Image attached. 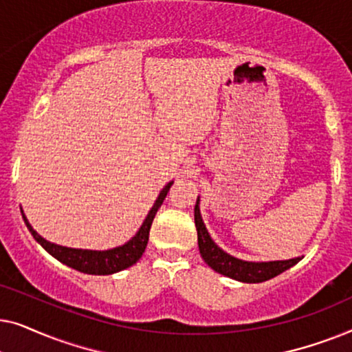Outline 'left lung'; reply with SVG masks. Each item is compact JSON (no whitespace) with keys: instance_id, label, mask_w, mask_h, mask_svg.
<instances>
[{"instance_id":"left-lung-1","label":"left lung","mask_w":352,"mask_h":352,"mask_svg":"<svg viewBox=\"0 0 352 352\" xmlns=\"http://www.w3.org/2000/svg\"><path fill=\"white\" fill-rule=\"evenodd\" d=\"M195 226H197V235H199V248L201 258L205 259V263L208 264L211 269H214L216 272L223 274L226 277L235 278L239 282H247V283H259L269 278L278 276L287 269L300 261L301 258H293L287 259V261H269V263H248L242 261L230 256L226 252H223L213 240H211L208 230H206L204 221H201L200 210H199V200H197L195 210Z\"/></svg>"}]
</instances>
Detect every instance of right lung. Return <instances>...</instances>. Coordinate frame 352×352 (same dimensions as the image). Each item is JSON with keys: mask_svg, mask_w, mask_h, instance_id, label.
<instances>
[{"mask_svg": "<svg viewBox=\"0 0 352 352\" xmlns=\"http://www.w3.org/2000/svg\"><path fill=\"white\" fill-rule=\"evenodd\" d=\"M173 182H168V184L163 187V190L158 195L155 205L152 206L151 213L147 214L146 221L139 229V232L134 235V237L129 240L128 243L122 245V247L107 250V252H91V250H75V248H65L59 247V245H54L51 242H46L41 235H38L25 216L22 214L23 221H25L28 230H30L33 239L36 240L38 243L41 245L43 248L46 250L47 253L52 254L56 259H59L60 263L67 264L69 267H74L76 271L85 272V274H94V276H107V274H113L118 271H123L133 264L139 261V258L142 256L144 250L147 247L148 242V230H151L152 221L155 218L158 208H160L163 200L170 190Z\"/></svg>", "mask_w": 352, "mask_h": 352, "instance_id": "right-lung-1", "label": "right lung"}]
</instances>
